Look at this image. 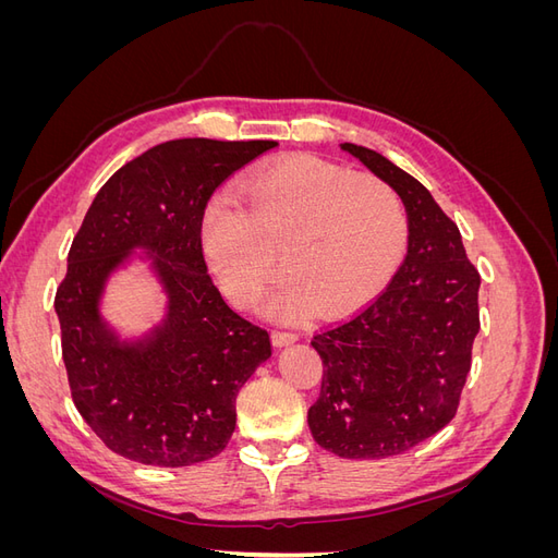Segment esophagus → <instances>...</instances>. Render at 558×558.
<instances>
[{"instance_id": "obj_1", "label": "esophagus", "mask_w": 558, "mask_h": 558, "mask_svg": "<svg viewBox=\"0 0 558 558\" xmlns=\"http://www.w3.org/2000/svg\"><path fill=\"white\" fill-rule=\"evenodd\" d=\"M295 340H298V332H293V330H272V342L277 347L293 344Z\"/></svg>"}]
</instances>
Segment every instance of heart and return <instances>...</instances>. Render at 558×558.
Segmentation results:
<instances>
[{
    "label": "heart",
    "instance_id": "b5f03b06",
    "mask_svg": "<svg viewBox=\"0 0 558 558\" xmlns=\"http://www.w3.org/2000/svg\"><path fill=\"white\" fill-rule=\"evenodd\" d=\"M242 205L218 197L202 218V246L238 305L256 298L277 269L291 279L269 312L291 318L310 302L340 312L393 275L408 244V214L391 183L314 156H295L246 177Z\"/></svg>",
    "mask_w": 558,
    "mask_h": 558
}]
</instances>
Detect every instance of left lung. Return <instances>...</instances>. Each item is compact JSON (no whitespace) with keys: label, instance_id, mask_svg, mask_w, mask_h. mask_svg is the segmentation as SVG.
<instances>
[{"label":"left lung","instance_id":"1","mask_svg":"<svg viewBox=\"0 0 558 558\" xmlns=\"http://www.w3.org/2000/svg\"><path fill=\"white\" fill-rule=\"evenodd\" d=\"M342 148L398 191L408 256L373 302L312 337L324 379L307 421L316 445L342 459H386L456 416L480 332V272L424 185L377 150Z\"/></svg>","mask_w":558,"mask_h":558}]
</instances>
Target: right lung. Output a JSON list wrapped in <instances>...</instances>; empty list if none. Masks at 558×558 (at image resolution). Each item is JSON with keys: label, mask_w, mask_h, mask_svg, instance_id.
<instances>
[{"label": "right lung", "mask_w": 558, "mask_h": 558, "mask_svg": "<svg viewBox=\"0 0 558 558\" xmlns=\"http://www.w3.org/2000/svg\"><path fill=\"white\" fill-rule=\"evenodd\" d=\"M275 146L158 144L99 189L76 232L56 293L62 361L78 414L130 461L183 468L221 453L240 388L272 356L267 330L232 312L207 275L202 218L218 185ZM134 247L149 253L168 314L142 341L121 343L98 298Z\"/></svg>", "instance_id": "obj_1"}]
</instances>
